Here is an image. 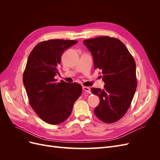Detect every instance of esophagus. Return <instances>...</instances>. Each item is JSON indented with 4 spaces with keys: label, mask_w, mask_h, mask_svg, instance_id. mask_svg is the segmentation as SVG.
Instances as JSON below:
<instances>
[{
    "label": "esophagus",
    "mask_w": 160,
    "mask_h": 160,
    "mask_svg": "<svg viewBox=\"0 0 160 160\" xmlns=\"http://www.w3.org/2000/svg\"><path fill=\"white\" fill-rule=\"evenodd\" d=\"M83 90L85 92H86V93H89V94L91 93L90 88H88V87H85V86H83Z\"/></svg>",
    "instance_id": "1"
}]
</instances>
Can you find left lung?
<instances>
[{
  "mask_svg": "<svg viewBox=\"0 0 160 160\" xmlns=\"http://www.w3.org/2000/svg\"><path fill=\"white\" fill-rule=\"evenodd\" d=\"M93 57L95 69L101 71L103 89L91 88L100 102L94 110L102 122L112 123L127 112L137 88L136 66L123 43L115 38L100 37L85 40Z\"/></svg>",
  "mask_w": 160,
  "mask_h": 160,
  "instance_id": "1",
  "label": "left lung"
}]
</instances>
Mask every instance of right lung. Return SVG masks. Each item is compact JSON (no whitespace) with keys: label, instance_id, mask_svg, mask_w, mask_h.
<instances>
[{"label":"right lung","instance_id":"right-lung-1","mask_svg":"<svg viewBox=\"0 0 160 160\" xmlns=\"http://www.w3.org/2000/svg\"><path fill=\"white\" fill-rule=\"evenodd\" d=\"M77 41L53 39L38 43L28 57L23 84L31 108L45 122L57 125L69 117L82 92L81 85L61 81L57 67L64 51Z\"/></svg>","mask_w":160,"mask_h":160}]
</instances>
